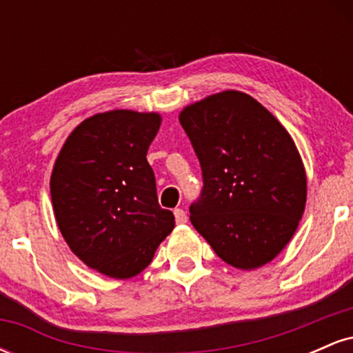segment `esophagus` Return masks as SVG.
I'll return each instance as SVG.
<instances>
[{
  "instance_id": "1",
  "label": "esophagus",
  "mask_w": 353,
  "mask_h": 353,
  "mask_svg": "<svg viewBox=\"0 0 353 353\" xmlns=\"http://www.w3.org/2000/svg\"><path fill=\"white\" fill-rule=\"evenodd\" d=\"M174 217H176L177 224H185L188 222V214L182 209H174Z\"/></svg>"
}]
</instances>
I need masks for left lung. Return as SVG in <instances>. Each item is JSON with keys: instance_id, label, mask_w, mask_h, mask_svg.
<instances>
[{"instance_id": "left-lung-1", "label": "left lung", "mask_w": 353, "mask_h": 353, "mask_svg": "<svg viewBox=\"0 0 353 353\" xmlns=\"http://www.w3.org/2000/svg\"><path fill=\"white\" fill-rule=\"evenodd\" d=\"M202 168L190 222L225 264L254 270L274 261L299 228L307 174L297 145L245 92L210 94L181 111Z\"/></svg>"}]
</instances>
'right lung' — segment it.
I'll list each match as a JSON object with an SVG mask.
<instances>
[{"mask_svg":"<svg viewBox=\"0 0 353 353\" xmlns=\"http://www.w3.org/2000/svg\"><path fill=\"white\" fill-rule=\"evenodd\" d=\"M159 112L112 109L89 116L64 141L51 172L52 210L64 241L89 269L136 277L176 221L161 209L145 154Z\"/></svg>","mask_w":353,"mask_h":353,"instance_id":"1","label":"right lung"}]
</instances>
